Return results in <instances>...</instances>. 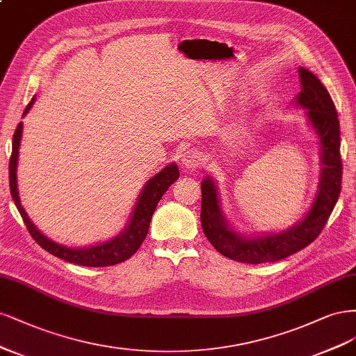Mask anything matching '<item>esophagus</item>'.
Returning a JSON list of instances; mask_svg holds the SVG:
<instances>
[{
	"mask_svg": "<svg viewBox=\"0 0 356 356\" xmlns=\"http://www.w3.org/2000/svg\"><path fill=\"white\" fill-rule=\"evenodd\" d=\"M202 161H204V156L198 151H188V152H185V155H183V158H181L183 167L188 168V170H193V168L200 167L202 164Z\"/></svg>",
	"mask_w": 356,
	"mask_h": 356,
	"instance_id": "obj_1",
	"label": "esophagus"
}]
</instances>
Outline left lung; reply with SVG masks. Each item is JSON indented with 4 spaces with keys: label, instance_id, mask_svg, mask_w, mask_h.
Returning a JSON list of instances; mask_svg holds the SVG:
<instances>
[{
    "label": "left lung",
    "instance_id": "8db88e82",
    "mask_svg": "<svg viewBox=\"0 0 356 356\" xmlns=\"http://www.w3.org/2000/svg\"><path fill=\"white\" fill-rule=\"evenodd\" d=\"M300 93L294 105L305 109V117L319 140L321 173L318 191L311 209L303 219L281 232L244 235L234 231L220 207V193L217 181L205 177L201 181V225L210 244L227 259L241 263L278 261L300 251L323 231L334 209L341 191L340 124L336 106L327 88L311 72L299 67Z\"/></svg>",
    "mask_w": 356,
    "mask_h": 356
}]
</instances>
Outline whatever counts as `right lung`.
<instances>
[{
    "mask_svg": "<svg viewBox=\"0 0 356 356\" xmlns=\"http://www.w3.org/2000/svg\"><path fill=\"white\" fill-rule=\"evenodd\" d=\"M35 100L37 99L33 96L24 112V117L29 112ZM22 131H24V124L19 122L17 129L13 134V151H11V158H10L8 177H10L11 198H13L31 236L35 239L45 251H49L50 254L70 263H75V265L103 268V266L117 265V263L130 259L136 251L139 250V247L142 245V243L147 235L149 223H151L152 214L156 209V204L163 198V195L167 192V189L179 179L177 165L175 163L168 164L167 167H164L161 171H159V173H156L154 177H151L146 181V185L139 193L137 202L134 204V209L127 222V226L122 229V232H120L112 239L103 241V243L96 245L72 248L59 243H54L53 239L41 234L40 229L31 222L25 209L22 207L19 191H17V159H19Z\"/></svg>",
    "mask_w": 356,
    "mask_h": 356,
    "instance_id": "1",
    "label": "right lung"
}]
</instances>
